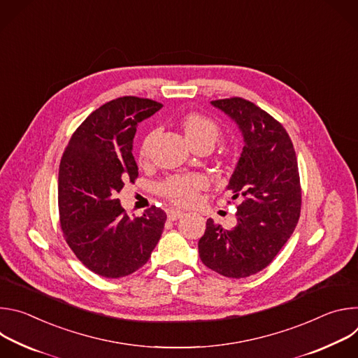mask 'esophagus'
<instances>
[{
  "label": "esophagus",
  "mask_w": 358,
  "mask_h": 358,
  "mask_svg": "<svg viewBox=\"0 0 358 358\" xmlns=\"http://www.w3.org/2000/svg\"><path fill=\"white\" fill-rule=\"evenodd\" d=\"M184 213L182 211H178V210H167V217L170 221H176V220H180L182 218Z\"/></svg>",
  "instance_id": "34e87169"
}]
</instances>
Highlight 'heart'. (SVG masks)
Returning <instances> with one entry per match:
<instances>
[{"label":"heart","mask_w":358,"mask_h":358,"mask_svg":"<svg viewBox=\"0 0 358 358\" xmlns=\"http://www.w3.org/2000/svg\"><path fill=\"white\" fill-rule=\"evenodd\" d=\"M181 126L187 140L192 147L198 144H207L210 147H214L221 136L220 126L214 120L198 113H189L184 116L181 120ZM156 130H151L144 136L138 151L141 162H145L150 157L151 145L156 138ZM206 187V177L199 174H185L169 177L164 182L160 184L159 191L171 202L177 203V206H191L192 202H195L198 192Z\"/></svg>","instance_id":"b5f03b06"}]
</instances>
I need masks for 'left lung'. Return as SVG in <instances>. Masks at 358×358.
<instances>
[{"label": "left lung", "mask_w": 358, "mask_h": 358, "mask_svg": "<svg viewBox=\"0 0 358 358\" xmlns=\"http://www.w3.org/2000/svg\"><path fill=\"white\" fill-rule=\"evenodd\" d=\"M211 105L232 119L243 137L227 185L239 203L234 228L207 220L198 253L207 268L239 279L265 269L293 234L301 203L299 169L289 134L265 110L242 97Z\"/></svg>", "instance_id": "obj_1"}]
</instances>
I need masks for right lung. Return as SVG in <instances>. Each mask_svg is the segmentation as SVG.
<instances>
[{"mask_svg": "<svg viewBox=\"0 0 358 358\" xmlns=\"http://www.w3.org/2000/svg\"><path fill=\"white\" fill-rule=\"evenodd\" d=\"M163 108L150 99L124 96L108 101L78 127L58 176L61 227L76 258L109 279L131 275L151 257L167 220L151 207L129 217L116 194L138 167L133 157L137 124Z\"/></svg>", "mask_w": 358, "mask_h": 358, "instance_id": "right-lung-1", "label": "right lung"}]
</instances>
